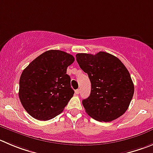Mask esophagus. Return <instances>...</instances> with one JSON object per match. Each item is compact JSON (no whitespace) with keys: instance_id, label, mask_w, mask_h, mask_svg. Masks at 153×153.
Here are the masks:
<instances>
[{"instance_id":"1","label":"esophagus","mask_w":153,"mask_h":153,"mask_svg":"<svg viewBox=\"0 0 153 153\" xmlns=\"http://www.w3.org/2000/svg\"><path fill=\"white\" fill-rule=\"evenodd\" d=\"M79 92H80V90H79V88H78V89H76V90H75L76 94H79Z\"/></svg>"}]
</instances>
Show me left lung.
Here are the masks:
<instances>
[{
	"instance_id": "1",
	"label": "left lung",
	"mask_w": 153,
	"mask_h": 153,
	"mask_svg": "<svg viewBox=\"0 0 153 153\" xmlns=\"http://www.w3.org/2000/svg\"><path fill=\"white\" fill-rule=\"evenodd\" d=\"M76 62L91 82V93L82 100L85 112L100 122H111L126 113L134 86L123 62L105 52L78 53Z\"/></svg>"
}]
</instances>
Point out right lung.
<instances>
[{"mask_svg":"<svg viewBox=\"0 0 153 153\" xmlns=\"http://www.w3.org/2000/svg\"><path fill=\"white\" fill-rule=\"evenodd\" d=\"M74 62L71 54L48 50L22 71L19 97L25 110L34 119L46 121L64 110L74 94L67 68Z\"/></svg>","mask_w":153,"mask_h":153,"instance_id":"add662e5","label":"right lung"}]
</instances>
